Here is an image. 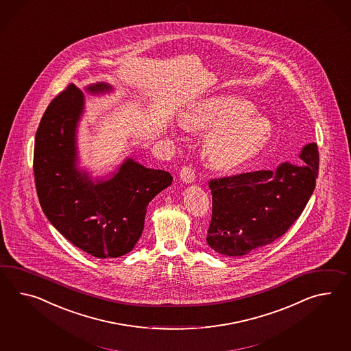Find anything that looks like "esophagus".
<instances>
[{
	"instance_id": "1",
	"label": "esophagus",
	"mask_w": 351,
	"mask_h": 351,
	"mask_svg": "<svg viewBox=\"0 0 351 351\" xmlns=\"http://www.w3.org/2000/svg\"><path fill=\"white\" fill-rule=\"evenodd\" d=\"M180 179L182 180L184 182L190 184L195 180V171L193 167L190 166H184L181 170H180Z\"/></svg>"
}]
</instances>
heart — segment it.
Here are the masks:
<instances>
[{
  "mask_svg": "<svg viewBox=\"0 0 351 351\" xmlns=\"http://www.w3.org/2000/svg\"><path fill=\"white\" fill-rule=\"evenodd\" d=\"M254 112L255 106L243 97L212 96L191 106L182 125L191 132L213 128L204 152L214 167L230 170L258 154L270 138V121Z\"/></svg>",
  "mask_w": 351,
  "mask_h": 351,
  "instance_id": "b5f03b06",
  "label": "heart"
}]
</instances>
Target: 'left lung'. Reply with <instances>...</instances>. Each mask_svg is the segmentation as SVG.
I'll list each match as a JSON object with an SVG mask.
<instances>
[{"label": "left lung", "instance_id": "left-lung-1", "mask_svg": "<svg viewBox=\"0 0 351 351\" xmlns=\"http://www.w3.org/2000/svg\"><path fill=\"white\" fill-rule=\"evenodd\" d=\"M304 166L245 172L209 180L212 219L206 242L226 256H243L282 237L300 218L318 176L316 143L303 147Z\"/></svg>", "mask_w": 351, "mask_h": 351}]
</instances>
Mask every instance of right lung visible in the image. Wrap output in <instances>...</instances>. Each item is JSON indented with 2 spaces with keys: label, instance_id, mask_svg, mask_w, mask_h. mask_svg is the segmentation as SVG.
<instances>
[{
  "label": "right lung",
  "instance_id": "right-lung-1",
  "mask_svg": "<svg viewBox=\"0 0 351 351\" xmlns=\"http://www.w3.org/2000/svg\"><path fill=\"white\" fill-rule=\"evenodd\" d=\"M106 84L90 93L109 91ZM84 95L73 84L48 105L35 134V186L49 222L91 256L119 257L136 246L149 202L170 186V172L128 158L112 179L94 184L76 169V127Z\"/></svg>",
  "mask_w": 351,
  "mask_h": 351
}]
</instances>
